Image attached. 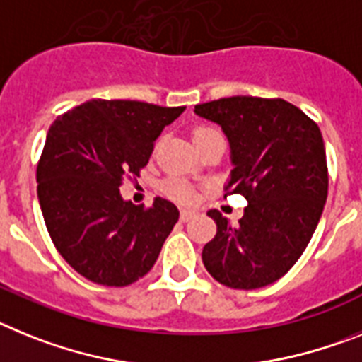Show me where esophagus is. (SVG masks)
<instances>
[{
    "label": "esophagus",
    "instance_id": "esophagus-1",
    "mask_svg": "<svg viewBox=\"0 0 362 362\" xmlns=\"http://www.w3.org/2000/svg\"><path fill=\"white\" fill-rule=\"evenodd\" d=\"M194 215H197V213L191 211V209H182V211H180V220H182V222H187V220L193 218Z\"/></svg>",
    "mask_w": 362,
    "mask_h": 362
}]
</instances>
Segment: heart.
Segmentation results:
<instances>
[{"mask_svg":"<svg viewBox=\"0 0 362 362\" xmlns=\"http://www.w3.org/2000/svg\"><path fill=\"white\" fill-rule=\"evenodd\" d=\"M216 131L209 127H197L193 131V142H199V140H204V138L211 136L215 134ZM165 193L171 197V199L178 200L182 204H189L194 200V191L191 189L189 185H185L184 182H178V180H169L165 184Z\"/></svg>","mask_w":362,"mask_h":362,"instance_id":"heart-1","label":"heart"}]
</instances>
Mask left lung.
Returning <instances> with one entry per match:
<instances>
[{"mask_svg": "<svg viewBox=\"0 0 362 362\" xmlns=\"http://www.w3.org/2000/svg\"><path fill=\"white\" fill-rule=\"evenodd\" d=\"M222 127L231 149L224 189L247 200L238 224L216 209V235L202 262L220 284L257 290L290 272L319 224L328 197L322 134L298 107L281 98L231 96L194 105Z\"/></svg>", "mask_w": 362, "mask_h": 362, "instance_id": "8db88e82", "label": "left lung"}]
</instances>
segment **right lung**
I'll list each match as a JSON object with an SVG mask.
<instances>
[{
    "instance_id": "right-lung-1",
    "label": "right lung",
    "mask_w": 362,
    "mask_h": 362,
    "mask_svg": "<svg viewBox=\"0 0 362 362\" xmlns=\"http://www.w3.org/2000/svg\"><path fill=\"white\" fill-rule=\"evenodd\" d=\"M185 107L134 100H90L58 116L37 162V200L56 250L102 286L142 279L178 222L173 202L122 199L125 177H140L155 140Z\"/></svg>"
}]
</instances>
